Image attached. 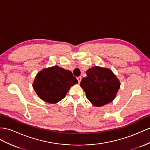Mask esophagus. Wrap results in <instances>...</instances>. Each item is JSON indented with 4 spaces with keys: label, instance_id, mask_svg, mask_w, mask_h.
Listing matches in <instances>:
<instances>
[{
    "label": "esophagus",
    "instance_id": "1",
    "mask_svg": "<svg viewBox=\"0 0 150 150\" xmlns=\"http://www.w3.org/2000/svg\"><path fill=\"white\" fill-rule=\"evenodd\" d=\"M77 80H78L79 83H80V82H81V80H82V77H81V76H79V77H77Z\"/></svg>",
    "mask_w": 150,
    "mask_h": 150
}]
</instances>
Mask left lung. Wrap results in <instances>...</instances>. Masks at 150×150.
<instances>
[{
  "mask_svg": "<svg viewBox=\"0 0 150 150\" xmlns=\"http://www.w3.org/2000/svg\"><path fill=\"white\" fill-rule=\"evenodd\" d=\"M86 74V77L80 82V87L93 105L101 107L114 100L120 82L112 70L96 66L88 69Z\"/></svg>",
  "mask_w": 150,
  "mask_h": 150,
  "instance_id": "left-lung-1",
  "label": "left lung"
}]
</instances>
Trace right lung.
Listing matches in <instances>:
<instances>
[{
    "instance_id": "right-lung-1",
    "label": "right lung",
    "mask_w": 150,
    "mask_h": 150,
    "mask_svg": "<svg viewBox=\"0 0 150 150\" xmlns=\"http://www.w3.org/2000/svg\"><path fill=\"white\" fill-rule=\"evenodd\" d=\"M76 83L78 80L70 71L54 66L38 72L32 86L42 100L54 104L63 99L70 87Z\"/></svg>"
}]
</instances>
